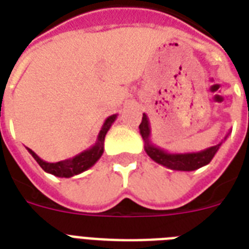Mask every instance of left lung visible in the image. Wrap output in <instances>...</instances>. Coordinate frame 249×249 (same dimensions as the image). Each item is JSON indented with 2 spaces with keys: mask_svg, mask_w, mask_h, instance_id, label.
<instances>
[{
  "mask_svg": "<svg viewBox=\"0 0 249 249\" xmlns=\"http://www.w3.org/2000/svg\"><path fill=\"white\" fill-rule=\"evenodd\" d=\"M140 133L144 142V151L155 163L164 165L172 170H181V172H191L196 170L201 166L211 163L213 156L216 155L218 148L222 142L212 147L205 148L197 152H183V154H172L165 151L164 148L156 146L151 141V129H150V121L146 113H143L142 123L140 124ZM229 136V134H228ZM225 137V140L228 138ZM224 140V141H225Z\"/></svg>",
  "mask_w": 249,
  "mask_h": 249,
  "instance_id": "1",
  "label": "left lung"
}]
</instances>
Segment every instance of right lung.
<instances>
[{
	"mask_svg": "<svg viewBox=\"0 0 249 249\" xmlns=\"http://www.w3.org/2000/svg\"><path fill=\"white\" fill-rule=\"evenodd\" d=\"M116 113L107 117L102 125L101 130H99L95 144H93L91 147L85 150V151L80 152L79 155L73 156L71 159L62 160L58 163H48V161L41 159L40 156L36 155V152H33L31 148L27 147V150L46 173H50L53 176H56V177H73L76 174L83 173L89 168H91L98 160L101 159V156L103 155V148H105V137L111 128V125L113 124V121L116 120Z\"/></svg>",
	"mask_w": 249,
	"mask_h": 249,
	"instance_id": "1",
	"label": "right lung"
}]
</instances>
